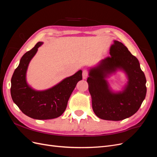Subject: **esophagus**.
<instances>
[{"label":"esophagus","instance_id":"esophagus-1","mask_svg":"<svg viewBox=\"0 0 157 157\" xmlns=\"http://www.w3.org/2000/svg\"><path fill=\"white\" fill-rule=\"evenodd\" d=\"M88 71L87 70H84L82 72V78L83 79H86V78L88 77Z\"/></svg>","mask_w":157,"mask_h":157}]
</instances>
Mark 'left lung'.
Returning a JSON list of instances; mask_svg holds the SVG:
<instances>
[{
  "instance_id": "1",
  "label": "left lung",
  "mask_w": 157,
  "mask_h": 157,
  "mask_svg": "<svg viewBox=\"0 0 157 157\" xmlns=\"http://www.w3.org/2000/svg\"><path fill=\"white\" fill-rule=\"evenodd\" d=\"M109 54L90 68L87 82L96 115L103 120L118 121L138 111L146 96V78L138 59L122 42L114 40ZM117 70L125 73L128 81L122 91L114 92L106 78Z\"/></svg>"
}]
</instances>
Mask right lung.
I'll list each match as a JSON object with an SVG mask.
<instances>
[{
  "instance_id": "1",
  "label": "right lung",
  "mask_w": 157,
  "mask_h": 157,
  "mask_svg": "<svg viewBox=\"0 0 157 157\" xmlns=\"http://www.w3.org/2000/svg\"><path fill=\"white\" fill-rule=\"evenodd\" d=\"M42 44L39 42L22 56L12 75L10 88L12 100L19 109L25 115L38 120L52 119L62 115L76 85L82 78V71L79 70L49 89L40 91L30 86L26 80L28 66Z\"/></svg>"
}]
</instances>
